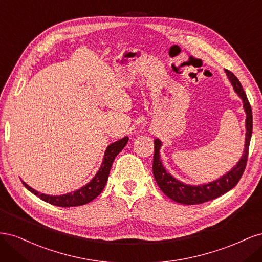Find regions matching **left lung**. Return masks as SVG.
I'll return each mask as SVG.
<instances>
[{"label":"left lung","instance_id":"8db88e82","mask_svg":"<svg viewBox=\"0 0 262 262\" xmlns=\"http://www.w3.org/2000/svg\"><path fill=\"white\" fill-rule=\"evenodd\" d=\"M229 82L232 83L235 93L238 95L243 100V107L246 113V138H245V148L242 157L234 167L224 173L223 176L216 180H213L208 184H202L198 186L187 185L184 182L176 179L172 175L165 169L164 165L161 160L160 149L162 147L161 140H154V158H153V175L157 182L158 187L161 188L162 191L170 198L171 200L176 201L181 204H200L210 200L215 199V198L226 193L229 190L233 189L237 182L242 178L244 170L246 168L248 158V149L250 144L251 133H252V113L251 107L247 96L243 90V86L232 72L225 71Z\"/></svg>","mask_w":262,"mask_h":262}]
</instances>
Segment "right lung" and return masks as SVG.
Segmentation results:
<instances>
[{
  "label": "right lung",
  "instance_id": "right-lung-1",
  "mask_svg": "<svg viewBox=\"0 0 262 262\" xmlns=\"http://www.w3.org/2000/svg\"><path fill=\"white\" fill-rule=\"evenodd\" d=\"M128 141H129V138L124 137L121 140L116 141L114 143L108 145L105 150L104 160H102V163L100 165L98 171L96 172V175L93 177V179L89 182V184H86L80 189L75 190V191L69 192L66 194H61V195H50V194L38 192L37 190L29 187L26 182H24L21 180L23 185L25 186L31 193H34L38 198H40L41 200L48 202L50 204L57 205V207L70 208V207H78V205L89 203L92 200H94L95 198L98 196L102 191V189L105 188L106 182L108 180L109 171H110V168H112V165L115 161V158L123 149V147L126 145V143H128Z\"/></svg>",
  "mask_w": 262,
  "mask_h": 262
}]
</instances>
